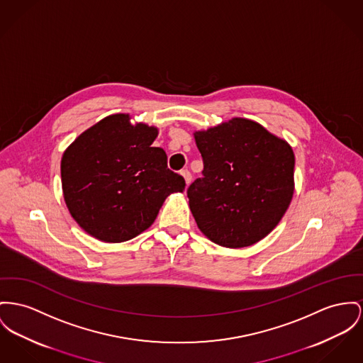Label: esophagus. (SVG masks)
Returning <instances> with one entry per match:
<instances>
[{
	"label": "esophagus",
	"mask_w": 363,
	"mask_h": 363,
	"mask_svg": "<svg viewBox=\"0 0 363 363\" xmlns=\"http://www.w3.org/2000/svg\"><path fill=\"white\" fill-rule=\"evenodd\" d=\"M180 173H182V176L184 177V180H186V184L189 186V184L191 183V180H193V176H191L190 170L183 169L182 172H180Z\"/></svg>",
	"instance_id": "34e87169"
}]
</instances>
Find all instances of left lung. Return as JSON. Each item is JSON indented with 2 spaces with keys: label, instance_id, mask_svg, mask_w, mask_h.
Returning <instances> with one entry per match:
<instances>
[{
  "label": "left lung",
  "instance_id": "1",
  "mask_svg": "<svg viewBox=\"0 0 363 363\" xmlns=\"http://www.w3.org/2000/svg\"><path fill=\"white\" fill-rule=\"evenodd\" d=\"M202 177L187 190L198 228L224 247L267 237L284 218L294 191V154L284 139L246 118L194 133Z\"/></svg>",
  "mask_w": 363,
  "mask_h": 363
}]
</instances>
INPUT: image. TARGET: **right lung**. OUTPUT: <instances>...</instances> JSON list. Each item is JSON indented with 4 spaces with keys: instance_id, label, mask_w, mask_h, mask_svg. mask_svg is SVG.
I'll list each match as a JSON object with an SVG mask.
<instances>
[{
    "instance_id": "right-lung-1",
    "label": "right lung",
    "mask_w": 363,
    "mask_h": 363,
    "mask_svg": "<svg viewBox=\"0 0 363 363\" xmlns=\"http://www.w3.org/2000/svg\"><path fill=\"white\" fill-rule=\"evenodd\" d=\"M155 126L113 114L82 132L62 157V189L70 215L99 241H129L147 230L184 179L168 169Z\"/></svg>"
}]
</instances>
